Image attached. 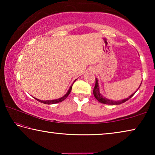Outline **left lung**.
<instances>
[{
	"instance_id": "8db88e82",
	"label": "left lung",
	"mask_w": 155,
	"mask_h": 155,
	"mask_svg": "<svg viewBox=\"0 0 155 155\" xmlns=\"http://www.w3.org/2000/svg\"><path fill=\"white\" fill-rule=\"evenodd\" d=\"M141 85V83L140 84V87H138L137 91L139 90V88L140 87ZM136 91L133 94H131L130 96H128V98H127L120 100V101H113V100L105 98V97L103 96V94L101 93V91H100V87H99L98 78H96V85H95V87H94V88L93 93H94V97H95L96 99L99 102V103H103V104H110V105H118V104L125 103V102L127 101L128 100H129L130 98H132V97L134 96V94L136 93Z\"/></svg>"
}]
</instances>
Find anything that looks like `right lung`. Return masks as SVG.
Masks as SVG:
<instances>
[{"mask_svg":"<svg viewBox=\"0 0 155 155\" xmlns=\"http://www.w3.org/2000/svg\"><path fill=\"white\" fill-rule=\"evenodd\" d=\"M76 81H77V79H76L74 81V82H73V83H74ZM73 83L72 84L71 86H70V87L69 90H68V91H67V93L65 94L64 96H62L61 98H58V99H54V100H49V101H41V100H39V99L35 98V99H36L37 101H39V102H40V103H41L47 104H56V103H61V102H62L63 101H64V100L68 96V95H69V94H70V91H71V90H72V87Z\"/></svg>","mask_w":155,"mask_h":155,"instance_id":"add662e5","label":"right lung"}]
</instances>
